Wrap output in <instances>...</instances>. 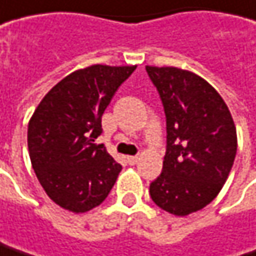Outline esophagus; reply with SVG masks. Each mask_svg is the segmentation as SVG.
<instances>
[{"label": "esophagus", "instance_id": "34e87169", "mask_svg": "<svg viewBox=\"0 0 256 256\" xmlns=\"http://www.w3.org/2000/svg\"><path fill=\"white\" fill-rule=\"evenodd\" d=\"M126 161H128L130 166H134V164H136V162L139 161V156H138V155H133V156H128V158H126Z\"/></svg>", "mask_w": 256, "mask_h": 256}]
</instances>
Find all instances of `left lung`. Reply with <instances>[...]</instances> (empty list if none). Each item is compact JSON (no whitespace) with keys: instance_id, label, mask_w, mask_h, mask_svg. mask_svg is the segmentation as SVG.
Returning a JSON list of instances; mask_svg holds the SVG:
<instances>
[{"instance_id":"1","label":"left lung","mask_w":256,"mask_h":256,"mask_svg":"<svg viewBox=\"0 0 256 256\" xmlns=\"http://www.w3.org/2000/svg\"><path fill=\"white\" fill-rule=\"evenodd\" d=\"M167 120L162 173L150 186L152 200L178 217L218 195L238 151L236 126L220 94L198 74L146 66Z\"/></svg>"}]
</instances>
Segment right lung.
<instances>
[{
    "mask_svg": "<svg viewBox=\"0 0 256 256\" xmlns=\"http://www.w3.org/2000/svg\"><path fill=\"white\" fill-rule=\"evenodd\" d=\"M136 66L94 64L58 82L36 106L28 128V146L36 177L57 205L86 212L102 204L122 166L94 144L101 117Z\"/></svg>",
    "mask_w": 256,
    "mask_h": 256,
    "instance_id": "right-lung-1",
    "label": "right lung"
}]
</instances>
